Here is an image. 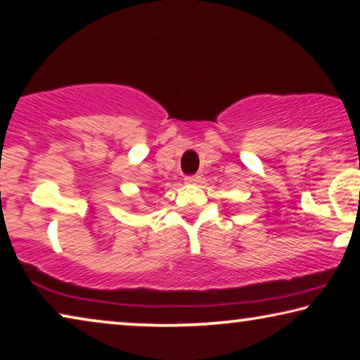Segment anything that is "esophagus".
I'll return each instance as SVG.
<instances>
[{"instance_id": "esophagus-1", "label": "esophagus", "mask_w": 360, "mask_h": 360, "mask_svg": "<svg viewBox=\"0 0 360 360\" xmlns=\"http://www.w3.org/2000/svg\"><path fill=\"white\" fill-rule=\"evenodd\" d=\"M184 181H186V184H197V182L200 181V176H197V174L187 176V178H186Z\"/></svg>"}]
</instances>
